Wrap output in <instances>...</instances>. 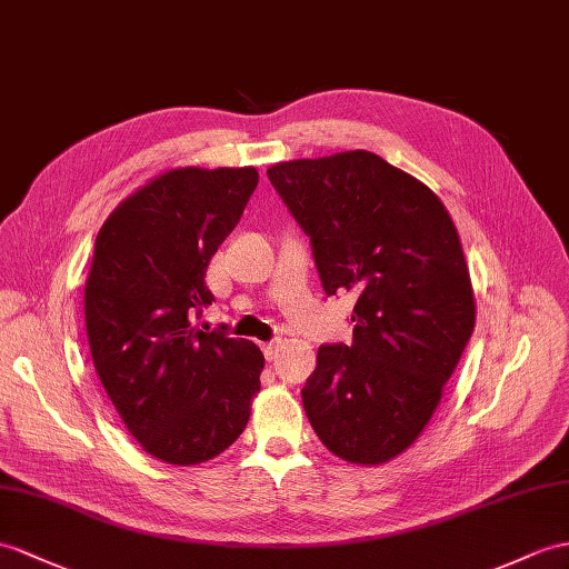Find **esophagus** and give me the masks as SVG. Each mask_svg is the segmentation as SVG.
I'll return each instance as SVG.
<instances>
[{"label": "esophagus", "mask_w": 569, "mask_h": 569, "mask_svg": "<svg viewBox=\"0 0 569 569\" xmlns=\"http://www.w3.org/2000/svg\"><path fill=\"white\" fill-rule=\"evenodd\" d=\"M277 350H280V342H266V345H262V355H266L268 362H272V359L277 357Z\"/></svg>", "instance_id": "esophagus-1"}]
</instances>
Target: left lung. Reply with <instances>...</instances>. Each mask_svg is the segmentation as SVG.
<instances>
[{
	"label": "left lung",
	"instance_id": "8db88e82",
	"mask_svg": "<svg viewBox=\"0 0 569 569\" xmlns=\"http://www.w3.org/2000/svg\"><path fill=\"white\" fill-rule=\"evenodd\" d=\"M268 178L311 237L326 295H357L352 345L318 348L307 418L342 461H391L432 420L476 326L459 231L422 180L365 149Z\"/></svg>",
	"mask_w": 569,
	"mask_h": 569
}]
</instances>
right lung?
Returning <instances> with one entry per match:
<instances>
[{"label": "right lung", "mask_w": 569, "mask_h": 569, "mask_svg": "<svg viewBox=\"0 0 569 569\" xmlns=\"http://www.w3.org/2000/svg\"><path fill=\"white\" fill-rule=\"evenodd\" d=\"M258 186L243 169L163 171L108 214L84 287L96 373L128 432L154 459L196 466L251 418L266 367L258 345L204 332V272Z\"/></svg>", "instance_id": "1"}]
</instances>
